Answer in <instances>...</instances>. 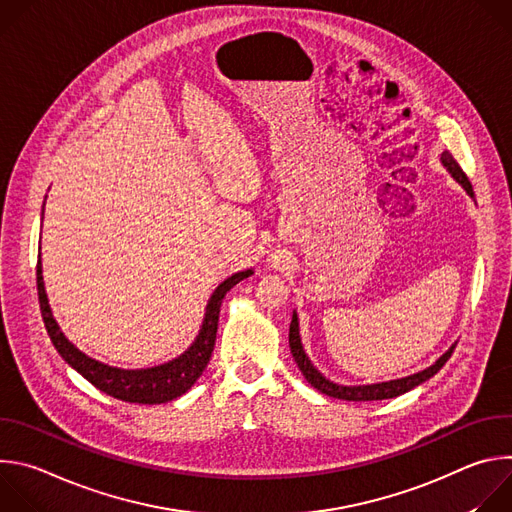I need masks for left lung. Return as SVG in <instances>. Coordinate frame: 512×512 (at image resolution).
<instances>
[{
    "instance_id": "obj_1",
    "label": "left lung",
    "mask_w": 512,
    "mask_h": 512,
    "mask_svg": "<svg viewBox=\"0 0 512 512\" xmlns=\"http://www.w3.org/2000/svg\"><path fill=\"white\" fill-rule=\"evenodd\" d=\"M442 164L448 168V172L464 186V190L474 196V190H472V184L468 180V176L464 174V170L460 168V164L454 160V156L450 152H444L442 154ZM289 348H291V354H294L296 362L300 371L304 373L306 381L318 389L320 393L328 395V397H334V399H344V401H379V399H393V397H399L407 391H411L413 387L425 383L427 379H431L437 371H440L444 364L450 360L456 344L446 352L442 354L440 358L435 360V364H431L429 369L417 373V375H411V377H405V379H397V381H389V383H377V385H360V387H342V385H336L332 381H328L324 375H320L316 371L314 364L310 362V358L306 356L304 348H302V340H300V328H298V316L294 314V318H291V324H289Z\"/></svg>"
}]
</instances>
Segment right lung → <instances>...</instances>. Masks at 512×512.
<instances>
[{"instance_id":"1","label":"right lung","mask_w":512,"mask_h":512,"mask_svg":"<svg viewBox=\"0 0 512 512\" xmlns=\"http://www.w3.org/2000/svg\"><path fill=\"white\" fill-rule=\"evenodd\" d=\"M251 273H253L251 269L239 271L214 289V294L206 306L200 334L182 356L174 358L168 364H160V367L141 369V371H123V369L107 367V364L89 358L75 344H70L66 340V336L60 332L56 320L52 318V312L48 306L44 281H42L40 257H38V265H36V283H38V302H40V312H42L46 332H48L54 348L58 350V354L70 364V367L79 371L99 391H103L119 401L156 405V403H166V401H172V399L184 395L198 381V377L206 369L210 354L214 350V340H216V330H218V314H221V304L227 296V291L233 285H237L241 279L249 277Z\"/></svg>"}]
</instances>
